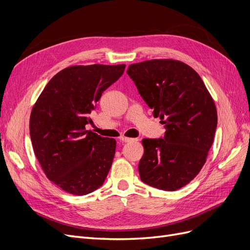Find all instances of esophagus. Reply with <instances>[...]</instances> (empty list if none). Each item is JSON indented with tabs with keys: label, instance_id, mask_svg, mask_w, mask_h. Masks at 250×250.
<instances>
[{
	"label": "esophagus",
	"instance_id": "esophagus-1",
	"mask_svg": "<svg viewBox=\"0 0 250 250\" xmlns=\"http://www.w3.org/2000/svg\"><path fill=\"white\" fill-rule=\"evenodd\" d=\"M120 141L122 142V143H129V142H133L134 140L130 139V138H126V137H121Z\"/></svg>",
	"mask_w": 250,
	"mask_h": 250
}]
</instances>
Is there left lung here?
<instances>
[{"label": "left lung", "instance_id": "left-lung-1", "mask_svg": "<svg viewBox=\"0 0 250 250\" xmlns=\"http://www.w3.org/2000/svg\"><path fill=\"white\" fill-rule=\"evenodd\" d=\"M127 74L166 128L163 139L142 141L141 179L160 190H178L207 161L217 127L213 98L199 75L178 60H146L130 64Z\"/></svg>", "mask_w": 250, "mask_h": 250}]
</instances>
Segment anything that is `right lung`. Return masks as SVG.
<instances>
[{
	"label": "right lung",
	"instance_id": "1",
	"mask_svg": "<svg viewBox=\"0 0 250 250\" xmlns=\"http://www.w3.org/2000/svg\"><path fill=\"white\" fill-rule=\"evenodd\" d=\"M125 64L73 65L43 88L30 116L34 154L47 177L63 191L86 195L100 188L116 152V140L85 130L102 93Z\"/></svg>",
	"mask_w": 250,
	"mask_h": 250
}]
</instances>
